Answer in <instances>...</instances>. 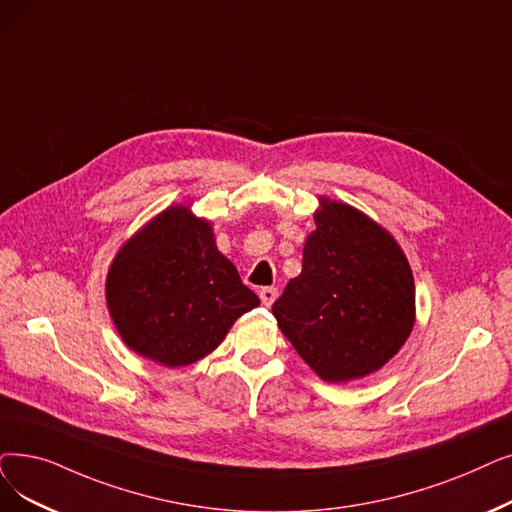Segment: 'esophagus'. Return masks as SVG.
I'll return each mask as SVG.
<instances>
[{"label":"esophagus","instance_id":"obj_1","mask_svg":"<svg viewBox=\"0 0 512 512\" xmlns=\"http://www.w3.org/2000/svg\"><path fill=\"white\" fill-rule=\"evenodd\" d=\"M259 297H261V303L265 305V307H272V303L276 301V297H278V291L274 286H265V288H261L259 291Z\"/></svg>","mask_w":512,"mask_h":512}]
</instances>
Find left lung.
<instances>
[{"label": "left lung", "mask_w": 512, "mask_h": 512, "mask_svg": "<svg viewBox=\"0 0 512 512\" xmlns=\"http://www.w3.org/2000/svg\"><path fill=\"white\" fill-rule=\"evenodd\" d=\"M303 268L272 305L282 335L326 383L379 372L416 322L414 276L389 230L360 209L318 198Z\"/></svg>", "instance_id": "1"}]
</instances>
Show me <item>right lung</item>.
Listing matches in <instances>:
<instances>
[{"label": "right lung", "instance_id": "right-lung-1", "mask_svg": "<svg viewBox=\"0 0 512 512\" xmlns=\"http://www.w3.org/2000/svg\"><path fill=\"white\" fill-rule=\"evenodd\" d=\"M171 205L127 238L106 274V307L123 343L167 368L203 360L259 305L219 253L211 221Z\"/></svg>", "mask_w": 512, "mask_h": 512}]
</instances>
